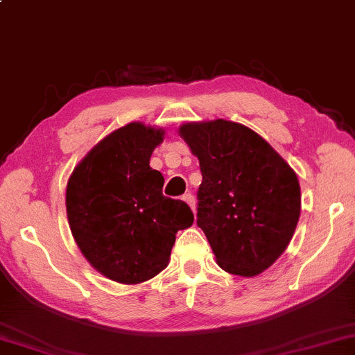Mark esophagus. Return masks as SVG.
<instances>
[{
    "mask_svg": "<svg viewBox=\"0 0 355 355\" xmlns=\"http://www.w3.org/2000/svg\"><path fill=\"white\" fill-rule=\"evenodd\" d=\"M182 200H183V201H185V202H187V205L191 207V209H193V212H195V196H193V195H191V193H187V195H183V198H182Z\"/></svg>",
    "mask_w": 355,
    "mask_h": 355,
    "instance_id": "esophagus-1",
    "label": "esophagus"
}]
</instances>
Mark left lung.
<instances>
[{"label": "left lung", "mask_w": 355, "mask_h": 355, "mask_svg": "<svg viewBox=\"0 0 355 355\" xmlns=\"http://www.w3.org/2000/svg\"><path fill=\"white\" fill-rule=\"evenodd\" d=\"M200 160L198 225L224 271L253 277L284 253L300 217L299 178L258 133L222 120L183 123Z\"/></svg>", "instance_id": "obj_1"}]
</instances>
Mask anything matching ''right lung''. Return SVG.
Instances as JSON below:
<instances>
[{
	"label": "right lung",
	"instance_id": "right-lung-1",
	"mask_svg": "<svg viewBox=\"0 0 355 355\" xmlns=\"http://www.w3.org/2000/svg\"><path fill=\"white\" fill-rule=\"evenodd\" d=\"M165 131L131 121L94 146L66 187L71 234L91 266L120 284H139L167 268L175 234L193 224L187 202L162 195L150 168Z\"/></svg>",
	"mask_w": 355,
	"mask_h": 355
}]
</instances>
